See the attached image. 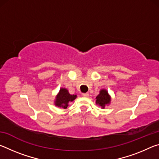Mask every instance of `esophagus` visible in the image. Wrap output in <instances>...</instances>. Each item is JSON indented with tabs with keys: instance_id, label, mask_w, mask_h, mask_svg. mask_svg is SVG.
Here are the masks:
<instances>
[{
	"instance_id": "obj_1",
	"label": "esophagus",
	"mask_w": 159,
	"mask_h": 159,
	"mask_svg": "<svg viewBox=\"0 0 159 159\" xmlns=\"http://www.w3.org/2000/svg\"><path fill=\"white\" fill-rule=\"evenodd\" d=\"M82 95L83 97H85V98H88V97L89 96V94H88V93H83Z\"/></svg>"
}]
</instances>
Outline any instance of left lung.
I'll use <instances>...</instances> for the list:
<instances>
[{
  "instance_id": "8db88e82",
  "label": "left lung",
  "mask_w": 159,
  "mask_h": 159,
  "mask_svg": "<svg viewBox=\"0 0 159 159\" xmlns=\"http://www.w3.org/2000/svg\"><path fill=\"white\" fill-rule=\"evenodd\" d=\"M96 99L97 104H99V105L101 106L103 109L105 107L107 104H109L110 100H111L108 92L105 90H102L100 91V93L99 94V95H98Z\"/></svg>"
}]
</instances>
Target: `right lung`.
I'll list each match as a JSON object with an SVG mask.
<instances>
[{
	"mask_svg": "<svg viewBox=\"0 0 159 159\" xmlns=\"http://www.w3.org/2000/svg\"><path fill=\"white\" fill-rule=\"evenodd\" d=\"M76 98V95H70L68 90L65 88H61L60 93H59L57 98H56L55 105L62 107L63 109H66L69 105V102L74 101Z\"/></svg>",
	"mask_w": 159,
	"mask_h": 159,
	"instance_id": "add662e5",
	"label": "right lung"
}]
</instances>
